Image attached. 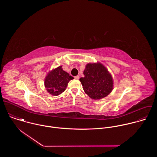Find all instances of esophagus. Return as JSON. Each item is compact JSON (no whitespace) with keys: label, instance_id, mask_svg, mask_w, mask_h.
<instances>
[{"label":"esophagus","instance_id":"1","mask_svg":"<svg viewBox=\"0 0 157 157\" xmlns=\"http://www.w3.org/2000/svg\"><path fill=\"white\" fill-rule=\"evenodd\" d=\"M79 76H76L75 77V79H77V80L79 79Z\"/></svg>","mask_w":157,"mask_h":157}]
</instances>
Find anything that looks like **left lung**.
<instances>
[{"mask_svg": "<svg viewBox=\"0 0 157 157\" xmlns=\"http://www.w3.org/2000/svg\"><path fill=\"white\" fill-rule=\"evenodd\" d=\"M81 78L83 89L89 97L101 99L108 96L113 89V79L105 67L101 63H88Z\"/></svg>", "mask_w": 157, "mask_h": 157, "instance_id": "8db88e82", "label": "left lung"}]
</instances>
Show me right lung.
<instances>
[{
	"label": "right lung",
	"mask_w": 157,
	"mask_h": 157,
	"mask_svg": "<svg viewBox=\"0 0 157 157\" xmlns=\"http://www.w3.org/2000/svg\"><path fill=\"white\" fill-rule=\"evenodd\" d=\"M73 78L59 66L48 73L44 79V87L50 94L58 96L65 91L69 81Z\"/></svg>",
	"instance_id": "add662e5"
}]
</instances>
